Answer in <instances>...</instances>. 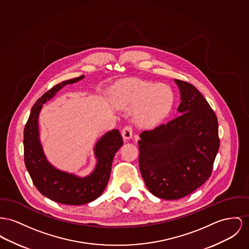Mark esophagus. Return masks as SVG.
I'll return each mask as SVG.
<instances>
[{"label":"esophagus","instance_id":"obj_1","mask_svg":"<svg viewBox=\"0 0 249 249\" xmlns=\"http://www.w3.org/2000/svg\"><path fill=\"white\" fill-rule=\"evenodd\" d=\"M132 127L129 126V125H126V126L123 129V131H122V136H123L124 140L127 141V140H129V139L132 138Z\"/></svg>","mask_w":249,"mask_h":249}]
</instances>
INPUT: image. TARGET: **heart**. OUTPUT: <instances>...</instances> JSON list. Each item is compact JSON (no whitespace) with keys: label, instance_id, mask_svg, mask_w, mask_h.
Instances as JSON below:
<instances>
[{"label":"heart","instance_id":"heart-1","mask_svg":"<svg viewBox=\"0 0 249 249\" xmlns=\"http://www.w3.org/2000/svg\"><path fill=\"white\" fill-rule=\"evenodd\" d=\"M112 103L118 108L137 109V124L150 127L169 112L173 104V92L165 84L133 81L117 88Z\"/></svg>","mask_w":249,"mask_h":249}]
</instances>
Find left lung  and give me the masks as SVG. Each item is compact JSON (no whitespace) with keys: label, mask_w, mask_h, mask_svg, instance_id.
Here are the masks:
<instances>
[{"label":"left lung","mask_w":249,"mask_h":249,"mask_svg":"<svg viewBox=\"0 0 249 249\" xmlns=\"http://www.w3.org/2000/svg\"><path fill=\"white\" fill-rule=\"evenodd\" d=\"M180 91L178 116L139 141V166L150 193L177 200L195 192L211 177L219 149L214 111L192 84L175 79Z\"/></svg>","instance_id":"left-lung-1"}]
</instances>
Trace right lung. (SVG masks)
Returning <instances> with one entry per match:
<instances>
[{
    "mask_svg": "<svg viewBox=\"0 0 249 249\" xmlns=\"http://www.w3.org/2000/svg\"><path fill=\"white\" fill-rule=\"evenodd\" d=\"M84 77L81 75L57 84L45 92L34 105L23 132L24 163L34 185L44 196L65 205H83L99 197L108 182L115 153L124 143L118 129L102 136L93 149L95 168L84 178L58 170L47 160L38 129V115L42 106L63 87L76 83Z\"/></svg>",
    "mask_w": 249,
    "mask_h": 249,
    "instance_id": "obj_1",
    "label": "right lung"
}]
</instances>
